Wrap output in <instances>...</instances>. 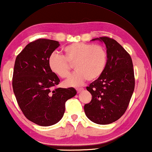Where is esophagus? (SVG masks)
<instances>
[{
  "instance_id": "esophagus-1",
  "label": "esophagus",
  "mask_w": 152,
  "mask_h": 152,
  "mask_svg": "<svg viewBox=\"0 0 152 152\" xmlns=\"http://www.w3.org/2000/svg\"><path fill=\"white\" fill-rule=\"evenodd\" d=\"M83 89H84L83 88H79V89H76V91L78 93H80V91H82L83 90Z\"/></svg>"
}]
</instances>
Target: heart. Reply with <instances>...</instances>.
Segmentation results:
<instances>
[{
  "mask_svg": "<svg viewBox=\"0 0 152 152\" xmlns=\"http://www.w3.org/2000/svg\"><path fill=\"white\" fill-rule=\"evenodd\" d=\"M64 58L53 53L48 64L53 73L61 78L69 76L74 65L76 72L66 80L67 86L78 87L85 81L94 80L105 69L107 56L105 49L100 45L74 42L63 49Z\"/></svg>",
  "mask_w": 152,
  "mask_h": 152,
  "instance_id": "b5f03b06",
  "label": "heart"
}]
</instances>
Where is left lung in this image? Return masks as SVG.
Here are the masks:
<instances>
[{"label":"left lung","instance_id":"obj_1","mask_svg":"<svg viewBox=\"0 0 152 152\" xmlns=\"http://www.w3.org/2000/svg\"><path fill=\"white\" fill-rule=\"evenodd\" d=\"M91 40L104 42L107 61L100 76L87 87L92 99L85 104L84 110L91 121L107 125L121 118L129 103L135 86L133 63L130 55L116 40L105 36Z\"/></svg>","mask_w":152,"mask_h":152}]
</instances>
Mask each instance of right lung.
Returning a JSON list of instances; mask_svg holds the SVG:
<instances>
[{"label": "right lung", "mask_w": 152, "mask_h": 152, "mask_svg": "<svg viewBox=\"0 0 152 152\" xmlns=\"http://www.w3.org/2000/svg\"><path fill=\"white\" fill-rule=\"evenodd\" d=\"M59 42L40 38L17 56L12 86L17 102L26 118L40 126H51L63 118L65 102L76 89L56 88L60 80L49 67L48 60Z\"/></svg>", "instance_id": "add662e5"}]
</instances>
